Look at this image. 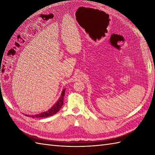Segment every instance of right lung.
Listing matches in <instances>:
<instances>
[{
  "instance_id": "add662e5",
  "label": "right lung",
  "mask_w": 155,
  "mask_h": 155,
  "mask_svg": "<svg viewBox=\"0 0 155 155\" xmlns=\"http://www.w3.org/2000/svg\"><path fill=\"white\" fill-rule=\"evenodd\" d=\"M65 89L62 91V93L61 95V97L59 98L58 101L53 106H52L50 109L48 110L46 112H43V113L38 114H34V115H27L25 114L26 116L30 117L32 118H44V117H48L50 116H52L54 114H56L58 112V110L61 109L62 104H63V101H64V96Z\"/></svg>"
}]
</instances>
